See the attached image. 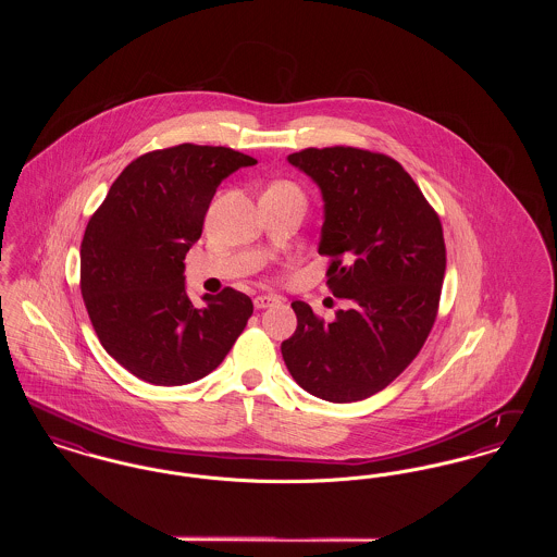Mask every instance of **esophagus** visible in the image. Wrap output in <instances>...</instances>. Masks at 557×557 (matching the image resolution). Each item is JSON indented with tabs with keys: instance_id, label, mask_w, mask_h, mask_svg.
<instances>
[{
	"instance_id": "obj_1",
	"label": "esophagus",
	"mask_w": 557,
	"mask_h": 557,
	"mask_svg": "<svg viewBox=\"0 0 557 557\" xmlns=\"http://www.w3.org/2000/svg\"><path fill=\"white\" fill-rule=\"evenodd\" d=\"M255 309H267V307H271V305H275L277 302V296H273V294H259L255 300Z\"/></svg>"
}]
</instances>
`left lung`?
Returning a JSON list of instances; mask_svg holds the SVG:
<instances>
[{
  "label": "left lung",
  "instance_id": "obj_1",
  "mask_svg": "<svg viewBox=\"0 0 557 557\" xmlns=\"http://www.w3.org/2000/svg\"><path fill=\"white\" fill-rule=\"evenodd\" d=\"M323 198L319 255L345 309L332 321L294 300L296 332L282 343L300 388L330 403L363 400L405 370L434 325L447 255L438 214L397 160L359 148L288 157Z\"/></svg>",
  "mask_w": 557,
  "mask_h": 557
}]
</instances>
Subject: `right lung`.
Instances as JSON below:
<instances>
[{"label":"right lung","mask_w":557,"mask_h":557,"mask_svg":"<svg viewBox=\"0 0 557 557\" xmlns=\"http://www.w3.org/2000/svg\"><path fill=\"white\" fill-rule=\"evenodd\" d=\"M257 160L223 146L182 144L133 160L81 242V294L108 355L135 377L184 386L211 373L238 341L252 300L225 288L194 307L187 250L219 184Z\"/></svg>","instance_id":"1"}]
</instances>
